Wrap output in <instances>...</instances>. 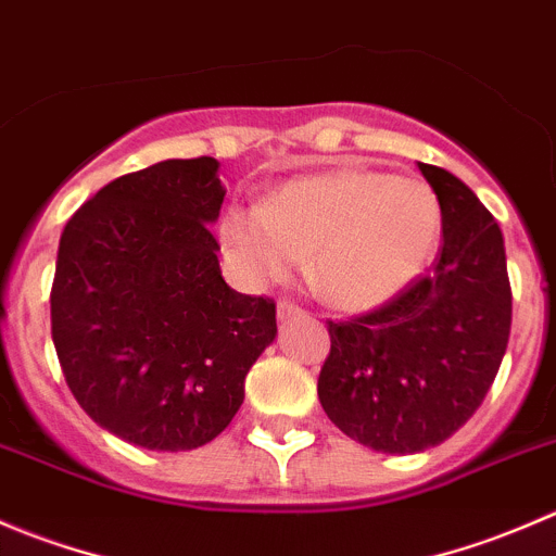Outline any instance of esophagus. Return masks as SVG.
<instances>
[{"instance_id": "1", "label": "esophagus", "mask_w": 556, "mask_h": 556, "mask_svg": "<svg viewBox=\"0 0 556 556\" xmlns=\"http://www.w3.org/2000/svg\"><path fill=\"white\" fill-rule=\"evenodd\" d=\"M305 316V311H302L300 305H294V302H278V321H291V318H300Z\"/></svg>"}]
</instances>
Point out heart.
<instances>
[{
    "label": "heart",
    "instance_id": "1",
    "mask_svg": "<svg viewBox=\"0 0 556 556\" xmlns=\"http://www.w3.org/2000/svg\"><path fill=\"white\" fill-rule=\"evenodd\" d=\"M218 229L251 283H280L313 254L311 280L324 300L372 311L430 267L443 213L421 180L343 167L289 180L265 205H232Z\"/></svg>",
    "mask_w": 556,
    "mask_h": 556
}]
</instances>
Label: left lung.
Masks as SVG:
<instances>
[{"instance_id": "8db88e82", "label": "left lung", "mask_w": 556, "mask_h": 556, "mask_svg": "<svg viewBox=\"0 0 556 556\" xmlns=\"http://www.w3.org/2000/svg\"><path fill=\"white\" fill-rule=\"evenodd\" d=\"M419 164L443 213V251L427 278L378 311L329 321L318 400L340 432L381 454H416L478 410L510 334L505 243L457 178Z\"/></svg>"}]
</instances>
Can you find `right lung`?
Instances as JSON below:
<instances>
[{"label": "right lung", "instance_id": "1", "mask_svg": "<svg viewBox=\"0 0 556 556\" xmlns=\"http://www.w3.org/2000/svg\"><path fill=\"white\" fill-rule=\"evenodd\" d=\"M213 156L115 178L59 240L51 332L64 378L102 430L191 452L227 430L276 340V302L222 276L224 186Z\"/></svg>", "mask_w": 556, "mask_h": 556}]
</instances>
